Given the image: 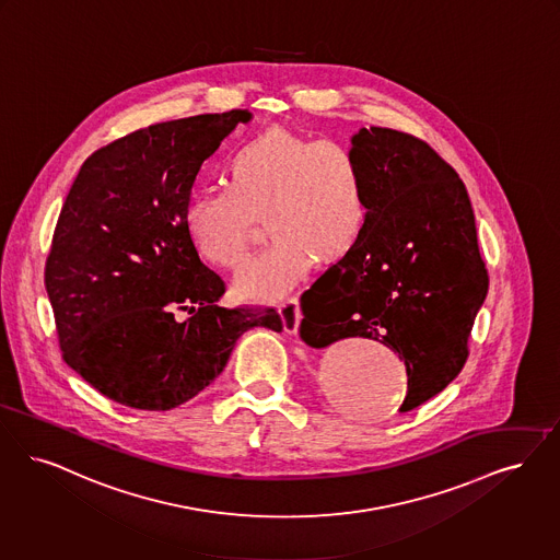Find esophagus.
Here are the masks:
<instances>
[{"label":"esophagus","mask_w":560,"mask_h":560,"mask_svg":"<svg viewBox=\"0 0 560 560\" xmlns=\"http://www.w3.org/2000/svg\"><path fill=\"white\" fill-rule=\"evenodd\" d=\"M277 311L283 318V327L288 334H298V327H300V306H298V298L295 295H285L279 304H277Z\"/></svg>","instance_id":"34e87169"}]
</instances>
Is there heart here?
<instances>
[{"label":"heart","mask_w":560,"mask_h":560,"mask_svg":"<svg viewBox=\"0 0 560 560\" xmlns=\"http://www.w3.org/2000/svg\"><path fill=\"white\" fill-rule=\"evenodd\" d=\"M224 173L229 185L189 198L185 229L201 258L237 269L249 229L265 212L270 242L237 279L246 298L290 290L316 258H341L366 224V168L350 143L275 127L237 145Z\"/></svg>","instance_id":"obj_1"}]
</instances>
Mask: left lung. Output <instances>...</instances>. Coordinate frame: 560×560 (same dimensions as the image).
<instances>
[{
	"label": "left lung",
	"instance_id": "left-lung-1",
	"mask_svg": "<svg viewBox=\"0 0 560 560\" xmlns=\"http://www.w3.org/2000/svg\"><path fill=\"white\" fill-rule=\"evenodd\" d=\"M352 148L366 168V224L302 293L300 337L313 348L369 337L398 352L408 412L463 371L490 279L465 183L446 160L383 127L360 129Z\"/></svg>",
	"mask_w": 560,
	"mask_h": 560
}]
</instances>
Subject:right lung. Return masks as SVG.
I'll list each match as a JSON object with an SVG mask.
<instances>
[{
	"label": "right lung",
	"instance_id": "add662e5",
	"mask_svg": "<svg viewBox=\"0 0 560 560\" xmlns=\"http://www.w3.org/2000/svg\"><path fill=\"white\" fill-rule=\"evenodd\" d=\"M249 118L200 114L125 135L93 152L68 191L45 290L62 359L114 402L177 408L223 373L247 329H283L275 308L219 306L224 281L185 229L203 160Z\"/></svg>",
	"mask_w": 560,
	"mask_h": 560
}]
</instances>
